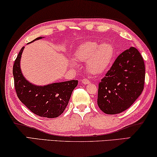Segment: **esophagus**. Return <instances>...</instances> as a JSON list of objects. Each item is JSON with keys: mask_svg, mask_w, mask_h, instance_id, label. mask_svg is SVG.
Instances as JSON below:
<instances>
[{"mask_svg": "<svg viewBox=\"0 0 157 157\" xmlns=\"http://www.w3.org/2000/svg\"><path fill=\"white\" fill-rule=\"evenodd\" d=\"M82 84H84V85H87V84L90 83V82L89 79H83L82 80Z\"/></svg>", "mask_w": 157, "mask_h": 157, "instance_id": "esophagus-1", "label": "esophagus"}]
</instances>
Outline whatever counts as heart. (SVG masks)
<instances>
[{"instance_id": "heart-1", "label": "heart", "mask_w": 157, "mask_h": 157, "mask_svg": "<svg viewBox=\"0 0 157 157\" xmlns=\"http://www.w3.org/2000/svg\"><path fill=\"white\" fill-rule=\"evenodd\" d=\"M115 49L109 43L100 44L98 42L89 41L81 44L75 52L76 59L87 62V69L94 75H100L109 69L113 62ZM72 66L76 62H70Z\"/></svg>"}]
</instances>
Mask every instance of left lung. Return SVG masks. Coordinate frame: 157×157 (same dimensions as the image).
<instances>
[{"instance_id": "8db88e82", "label": "left lung", "mask_w": 157, "mask_h": 157, "mask_svg": "<svg viewBox=\"0 0 157 157\" xmlns=\"http://www.w3.org/2000/svg\"><path fill=\"white\" fill-rule=\"evenodd\" d=\"M144 62L131 47L119 56L99 83L98 105L108 114L121 113L131 107L144 90Z\"/></svg>"}]
</instances>
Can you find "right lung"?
<instances>
[{
	"mask_svg": "<svg viewBox=\"0 0 157 157\" xmlns=\"http://www.w3.org/2000/svg\"><path fill=\"white\" fill-rule=\"evenodd\" d=\"M41 38L43 37H37L32 42ZM23 49L24 47L21 48L13 67L17 98L36 115L47 118L57 117L65 111L78 81L72 79L44 86L33 85L24 78L21 70L20 62Z\"/></svg>",
	"mask_w": 157,
	"mask_h": 157,
	"instance_id": "1",
	"label": "right lung"
}]
</instances>
